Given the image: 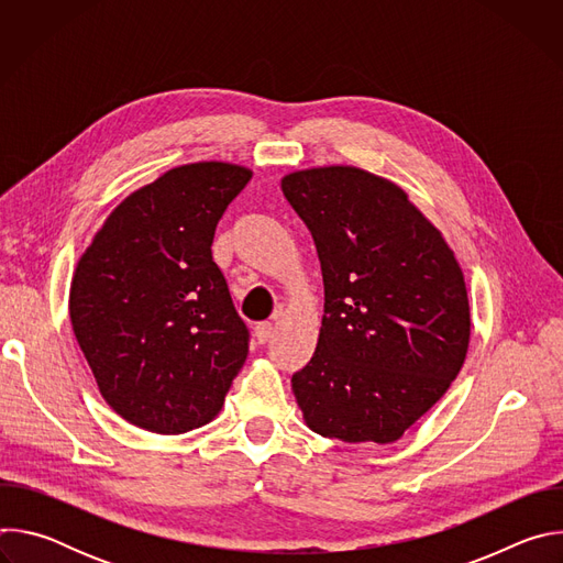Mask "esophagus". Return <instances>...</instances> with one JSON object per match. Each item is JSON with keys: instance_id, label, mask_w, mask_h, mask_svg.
<instances>
[{"instance_id": "34e87169", "label": "esophagus", "mask_w": 563, "mask_h": 563, "mask_svg": "<svg viewBox=\"0 0 563 563\" xmlns=\"http://www.w3.org/2000/svg\"><path fill=\"white\" fill-rule=\"evenodd\" d=\"M254 334H256L258 343L265 345V343L272 341V336H274V323H269V320H265V323H258L256 330H254Z\"/></svg>"}]
</instances>
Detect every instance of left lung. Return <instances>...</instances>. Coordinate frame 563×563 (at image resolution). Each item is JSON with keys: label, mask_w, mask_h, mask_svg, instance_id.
Masks as SVG:
<instances>
[{"label": "left lung", "mask_w": 563, "mask_h": 563, "mask_svg": "<svg viewBox=\"0 0 563 563\" xmlns=\"http://www.w3.org/2000/svg\"><path fill=\"white\" fill-rule=\"evenodd\" d=\"M283 194L311 231L325 313L291 376L307 426L391 443L456 378L470 343L463 272L404 189L356 167L296 172Z\"/></svg>", "instance_id": "left-lung-1"}]
</instances>
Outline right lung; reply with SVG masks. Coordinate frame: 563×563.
Segmentation results:
<instances>
[{
  "label": "right lung",
  "instance_id": "1",
  "mask_svg": "<svg viewBox=\"0 0 563 563\" xmlns=\"http://www.w3.org/2000/svg\"><path fill=\"white\" fill-rule=\"evenodd\" d=\"M252 172L185 165L131 194L79 258L70 323L107 404L183 434L209 423L250 352L211 243Z\"/></svg>",
  "mask_w": 563,
  "mask_h": 563
}]
</instances>
